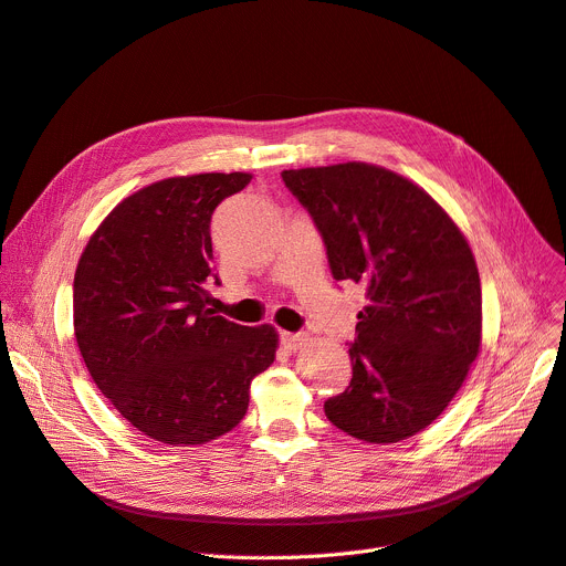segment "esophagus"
<instances>
[{
	"label": "esophagus",
	"instance_id": "34e87169",
	"mask_svg": "<svg viewBox=\"0 0 566 566\" xmlns=\"http://www.w3.org/2000/svg\"><path fill=\"white\" fill-rule=\"evenodd\" d=\"M280 342H282V347H284V349H289V352H298V349H303V347H305L307 337H305V335H301V333H282V335H280Z\"/></svg>",
	"mask_w": 566,
	"mask_h": 566
}]
</instances>
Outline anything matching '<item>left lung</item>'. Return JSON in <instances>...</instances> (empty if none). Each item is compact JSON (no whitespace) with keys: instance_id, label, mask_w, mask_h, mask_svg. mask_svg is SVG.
I'll return each mask as SVG.
<instances>
[{"instance_id":"8db88e82","label":"left lung","mask_w":566,"mask_h":566,"mask_svg":"<svg viewBox=\"0 0 566 566\" xmlns=\"http://www.w3.org/2000/svg\"><path fill=\"white\" fill-rule=\"evenodd\" d=\"M314 219L337 282L365 289L352 381L328 421L370 444L426 430L481 347V280L462 231L432 196L388 168L347 161L282 170Z\"/></svg>"}]
</instances>
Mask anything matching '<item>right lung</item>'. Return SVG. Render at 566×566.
Returning <instances> with one entry per match:
<instances>
[{"instance_id":"1","label":"right lung","mask_w":566,"mask_h":566,"mask_svg":"<svg viewBox=\"0 0 566 566\" xmlns=\"http://www.w3.org/2000/svg\"><path fill=\"white\" fill-rule=\"evenodd\" d=\"M250 174L147 185L117 203L81 254L73 331L87 370L125 419L170 447L206 444L248 413L277 331L240 326L208 303L210 222Z\"/></svg>"}]
</instances>
